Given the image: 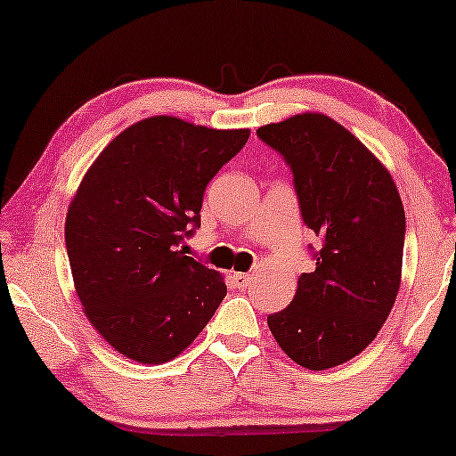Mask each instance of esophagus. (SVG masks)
<instances>
[{
	"instance_id": "obj_1",
	"label": "esophagus",
	"mask_w": 456,
	"mask_h": 456,
	"mask_svg": "<svg viewBox=\"0 0 456 456\" xmlns=\"http://www.w3.org/2000/svg\"><path fill=\"white\" fill-rule=\"evenodd\" d=\"M232 282H234V286L236 289H247L248 284L253 282V276L251 273H232Z\"/></svg>"
}]
</instances>
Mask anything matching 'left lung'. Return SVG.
Segmentation results:
<instances>
[{"instance_id": "obj_1", "label": "left lung", "mask_w": 456, "mask_h": 456, "mask_svg": "<svg viewBox=\"0 0 456 456\" xmlns=\"http://www.w3.org/2000/svg\"><path fill=\"white\" fill-rule=\"evenodd\" d=\"M257 136L290 166L303 222L322 236L315 270L298 278L292 303L267 326L295 363L328 370L367 348L396 301L401 195L376 155L332 118L307 111Z\"/></svg>"}]
</instances>
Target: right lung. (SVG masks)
I'll list each match as a JSON object with an SVG mask.
<instances>
[{
	"mask_svg": "<svg viewBox=\"0 0 456 456\" xmlns=\"http://www.w3.org/2000/svg\"><path fill=\"white\" fill-rule=\"evenodd\" d=\"M248 134L153 116L86 170L66 216L68 259L86 320L124 357H178L226 297L220 273L180 245L201 226L205 186Z\"/></svg>",
	"mask_w": 456,
	"mask_h": 456,
	"instance_id": "1",
	"label": "right lung"
}]
</instances>
